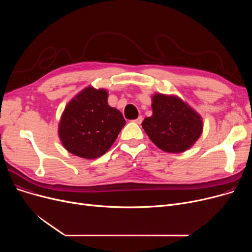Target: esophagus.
<instances>
[{"label": "esophagus", "mask_w": 252, "mask_h": 252, "mask_svg": "<svg viewBox=\"0 0 252 252\" xmlns=\"http://www.w3.org/2000/svg\"><path fill=\"white\" fill-rule=\"evenodd\" d=\"M136 124H138V125H140L142 122H143V117L142 116H139L137 119H135L134 121Z\"/></svg>", "instance_id": "obj_1"}]
</instances>
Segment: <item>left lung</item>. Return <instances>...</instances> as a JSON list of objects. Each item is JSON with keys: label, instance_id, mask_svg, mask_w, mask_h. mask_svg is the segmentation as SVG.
Wrapping results in <instances>:
<instances>
[{"label": "left lung", "instance_id": "obj_1", "mask_svg": "<svg viewBox=\"0 0 252 252\" xmlns=\"http://www.w3.org/2000/svg\"><path fill=\"white\" fill-rule=\"evenodd\" d=\"M151 107L152 115L144 119L142 127L162 151L182 153L200 138L203 130L200 114L178 96L156 93Z\"/></svg>", "mask_w": 252, "mask_h": 252}]
</instances>
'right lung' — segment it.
<instances>
[{"mask_svg": "<svg viewBox=\"0 0 252 252\" xmlns=\"http://www.w3.org/2000/svg\"><path fill=\"white\" fill-rule=\"evenodd\" d=\"M125 125L122 112L108 105L107 90L90 86L65 106L58 135L68 152L95 159L109 150Z\"/></svg>", "mask_w": 252, "mask_h": 252, "instance_id": "obj_1", "label": "right lung"}]
</instances>
